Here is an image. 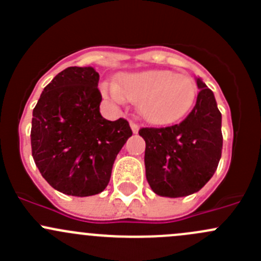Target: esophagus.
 Instances as JSON below:
<instances>
[{
  "instance_id": "34e87169",
  "label": "esophagus",
  "mask_w": 261,
  "mask_h": 261,
  "mask_svg": "<svg viewBox=\"0 0 261 261\" xmlns=\"http://www.w3.org/2000/svg\"><path fill=\"white\" fill-rule=\"evenodd\" d=\"M130 126H131V130H133L134 134H136L139 131V123H136L135 121L131 120L130 121Z\"/></svg>"
}]
</instances>
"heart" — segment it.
Here are the masks:
<instances>
[{"label":"heart","instance_id":"obj_1","mask_svg":"<svg viewBox=\"0 0 261 261\" xmlns=\"http://www.w3.org/2000/svg\"><path fill=\"white\" fill-rule=\"evenodd\" d=\"M103 93L116 103H123L125 99L140 103L141 114L147 121L168 125L191 111L197 88L188 75L170 70H145L122 75L117 86L105 87Z\"/></svg>","mask_w":261,"mask_h":261}]
</instances>
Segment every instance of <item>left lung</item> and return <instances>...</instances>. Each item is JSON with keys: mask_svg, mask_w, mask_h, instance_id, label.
<instances>
[{"mask_svg": "<svg viewBox=\"0 0 261 261\" xmlns=\"http://www.w3.org/2000/svg\"><path fill=\"white\" fill-rule=\"evenodd\" d=\"M193 110L183 121L167 127H143L145 173L149 186L163 197L189 196L215 174L222 152L221 112L213 92L201 78Z\"/></svg>", "mask_w": 261, "mask_h": 261, "instance_id": "obj_1", "label": "left lung"}]
</instances>
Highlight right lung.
<instances>
[{
	"label": "right lung",
	"mask_w": 261,
	"mask_h": 261,
	"mask_svg": "<svg viewBox=\"0 0 261 261\" xmlns=\"http://www.w3.org/2000/svg\"><path fill=\"white\" fill-rule=\"evenodd\" d=\"M99 74L92 67H69L44 88L33 111L31 152L50 186L68 196L103 191L118 151L133 135L125 118L99 112Z\"/></svg>",
	"instance_id": "1"
}]
</instances>
